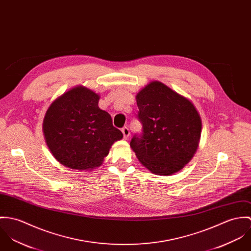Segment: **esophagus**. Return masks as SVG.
<instances>
[{"label":"esophagus","mask_w":251,"mask_h":251,"mask_svg":"<svg viewBox=\"0 0 251 251\" xmlns=\"http://www.w3.org/2000/svg\"><path fill=\"white\" fill-rule=\"evenodd\" d=\"M121 131H122V134H123V138L125 139H128L129 136H130V131H129L128 127H123Z\"/></svg>","instance_id":"obj_1"}]
</instances>
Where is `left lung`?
Returning a JSON list of instances; mask_svg holds the SVG:
<instances>
[{"instance_id":"left-lung-1","label":"left lung","mask_w":251,"mask_h":251,"mask_svg":"<svg viewBox=\"0 0 251 251\" xmlns=\"http://www.w3.org/2000/svg\"><path fill=\"white\" fill-rule=\"evenodd\" d=\"M142 133L130 145L139 162L156 175H171L194 157L201 118L194 104L166 84L154 81L137 94Z\"/></svg>"}]
</instances>
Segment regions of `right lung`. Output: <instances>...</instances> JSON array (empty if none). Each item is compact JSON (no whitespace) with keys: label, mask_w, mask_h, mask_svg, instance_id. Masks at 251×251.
<instances>
[{"label":"right lung","mask_w":251,"mask_h":251,"mask_svg":"<svg viewBox=\"0 0 251 251\" xmlns=\"http://www.w3.org/2000/svg\"><path fill=\"white\" fill-rule=\"evenodd\" d=\"M100 96L79 85L56 98L46 112L43 133L56 160L64 167H99L114 141L123 138L111 115L98 107Z\"/></svg>","instance_id":"obj_1"}]
</instances>
